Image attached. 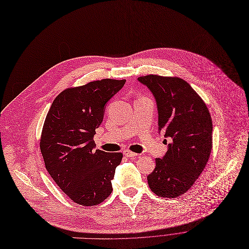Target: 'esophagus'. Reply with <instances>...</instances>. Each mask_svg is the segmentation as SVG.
Returning <instances> with one entry per match:
<instances>
[{"instance_id": "34e87169", "label": "esophagus", "mask_w": 249, "mask_h": 249, "mask_svg": "<svg viewBox=\"0 0 249 249\" xmlns=\"http://www.w3.org/2000/svg\"><path fill=\"white\" fill-rule=\"evenodd\" d=\"M123 154H124L126 157H129V158H136V157L138 156V154L133 153V152H131V151H129V150H125V151L123 152Z\"/></svg>"}]
</instances>
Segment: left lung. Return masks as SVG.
Segmentation results:
<instances>
[{"label": "left lung", "mask_w": 249, "mask_h": 249, "mask_svg": "<svg viewBox=\"0 0 249 249\" xmlns=\"http://www.w3.org/2000/svg\"><path fill=\"white\" fill-rule=\"evenodd\" d=\"M138 81L156 100L159 133L172 140L164 157L156 159L148 185L157 196L177 197L192 188L206 168L213 147L212 117L205 102L182 78L146 75Z\"/></svg>", "instance_id": "1"}]
</instances>
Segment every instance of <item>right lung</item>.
Here are the masks:
<instances>
[{
	"instance_id": "1",
	"label": "right lung",
	"mask_w": 249,
	"mask_h": 249,
	"mask_svg": "<svg viewBox=\"0 0 249 249\" xmlns=\"http://www.w3.org/2000/svg\"><path fill=\"white\" fill-rule=\"evenodd\" d=\"M126 80L102 79L65 89L53 100L42 128L40 151L51 177L77 205L92 207L112 192L121 153L95 150V129L107 102Z\"/></svg>"
}]
</instances>
